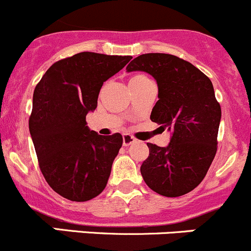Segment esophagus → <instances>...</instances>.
Returning a JSON list of instances; mask_svg holds the SVG:
<instances>
[{
    "mask_svg": "<svg viewBox=\"0 0 251 251\" xmlns=\"http://www.w3.org/2000/svg\"><path fill=\"white\" fill-rule=\"evenodd\" d=\"M135 142H136V138L133 137V136L128 135V133H124L123 135V144L125 147L131 146V144L135 143Z\"/></svg>",
    "mask_w": 251,
    "mask_h": 251,
    "instance_id": "esophagus-1",
    "label": "esophagus"
}]
</instances>
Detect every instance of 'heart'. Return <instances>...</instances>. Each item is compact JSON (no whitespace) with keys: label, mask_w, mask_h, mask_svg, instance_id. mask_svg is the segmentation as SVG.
<instances>
[{"label":"heart","mask_w":251,"mask_h":251,"mask_svg":"<svg viewBox=\"0 0 251 251\" xmlns=\"http://www.w3.org/2000/svg\"><path fill=\"white\" fill-rule=\"evenodd\" d=\"M147 80H149V78L147 77L146 75L136 74L130 78V85H136V83H141V82H143V81H147Z\"/></svg>","instance_id":"1"}]
</instances>
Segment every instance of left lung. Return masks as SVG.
<instances>
[{"instance_id": "1", "label": "left lung", "mask_w": 251, "mask_h": 251, "mask_svg": "<svg viewBox=\"0 0 251 251\" xmlns=\"http://www.w3.org/2000/svg\"><path fill=\"white\" fill-rule=\"evenodd\" d=\"M127 72H146L158 83L159 100L151 120L171 132L168 147L147 143L141 166L147 186L164 197H181L205 177L217 151L221 107L210 78L187 60L166 53H147Z\"/></svg>"}]
</instances>
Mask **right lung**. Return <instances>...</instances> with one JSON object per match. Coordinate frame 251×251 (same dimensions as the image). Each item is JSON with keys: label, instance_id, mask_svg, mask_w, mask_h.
Instances as JSON below:
<instances>
[{"label": "right lung", "instance_id": "obj_1", "mask_svg": "<svg viewBox=\"0 0 251 251\" xmlns=\"http://www.w3.org/2000/svg\"><path fill=\"white\" fill-rule=\"evenodd\" d=\"M131 58L77 53L55 62L35 87L30 135L40 170L63 198L87 201L107 186L123 136H100L91 131L86 115L97 108L103 82Z\"/></svg>", "mask_w": 251, "mask_h": 251}]
</instances>
